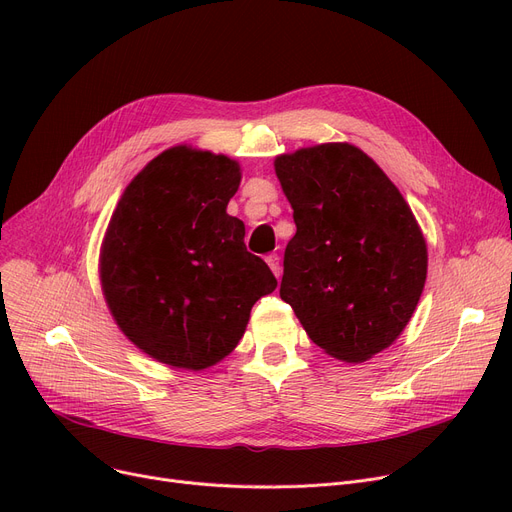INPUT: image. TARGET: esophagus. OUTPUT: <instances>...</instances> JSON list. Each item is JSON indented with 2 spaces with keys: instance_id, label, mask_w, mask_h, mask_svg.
I'll use <instances>...</instances> for the list:
<instances>
[{
  "instance_id": "34e87169",
  "label": "esophagus",
  "mask_w": 512,
  "mask_h": 512,
  "mask_svg": "<svg viewBox=\"0 0 512 512\" xmlns=\"http://www.w3.org/2000/svg\"><path fill=\"white\" fill-rule=\"evenodd\" d=\"M265 261H267V265H270V270L274 272V276L276 278H280V274H282V267H280V257L276 255V253H270L265 257Z\"/></svg>"
}]
</instances>
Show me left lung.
<instances>
[{
  "instance_id": "left-lung-1",
  "label": "left lung",
  "mask_w": 512,
  "mask_h": 512,
  "mask_svg": "<svg viewBox=\"0 0 512 512\" xmlns=\"http://www.w3.org/2000/svg\"><path fill=\"white\" fill-rule=\"evenodd\" d=\"M297 234L280 297L330 357L363 363L407 328L427 278V245L394 182L351 143L274 161Z\"/></svg>"
}]
</instances>
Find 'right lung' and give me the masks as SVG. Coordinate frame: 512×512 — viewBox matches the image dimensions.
Returning <instances> with one entry per match:
<instances>
[{
  "instance_id": "right-lung-1",
  "label": "right lung",
  "mask_w": 512,
  "mask_h": 512,
  "mask_svg": "<svg viewBox=\"0 0 512 512\" xmlns=\"http://www.w3.org/2000/svg\"><path fill=\"white\" fill-rule=\"evenodd\" d=\"M238 161L176 145L130 180L107 224L101 290L118 328L151 359L201 371L228 357L253 305L276 290L226 213Z\"/></svg>"
}]
</instances>
